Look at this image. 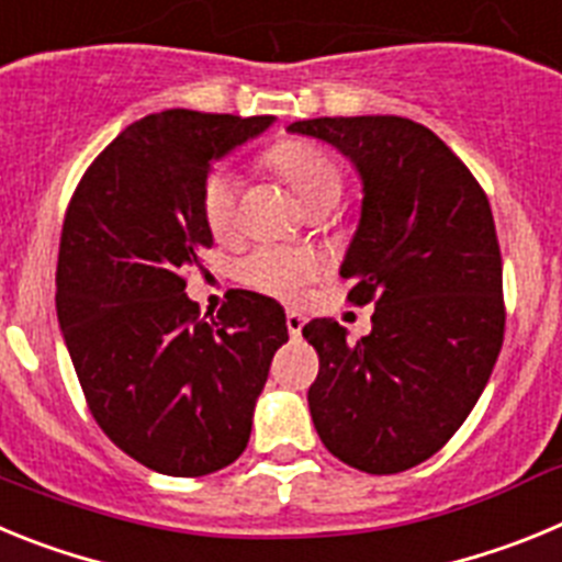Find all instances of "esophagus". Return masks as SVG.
<instances>
[{
  "label": "esophagus",
  "instance_id": "34e87169",
  "mask_svg": "<svg viewBox=\"0 0 562 562\" xmlns=\"http://www.w3.org/2000/svg\"><path fill=\"white\" fill-rule=\"evenodd\" d=\"M304 324H306V317L301 315V312H295V310L286 312V329H290L292 337H301V331H304Z\"/></svg>",
  "mask_w": 562,
  "mask_h": 562
}]
</instances>
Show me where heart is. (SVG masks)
Instances as JSON below:
<instances>
[{
    "label": "heart",
    "instance_id": "b5f03b06",
    "mask_svg": "<svg viewBox=\"0 0 562 562\" xmlns=\"http://www.w3.org/2000/svg\"><path fill=\"white\" fill-rule=\"evenodd\" d=\"M267 162L286 180L295 196L315 211L321 205H335L342 191V173L329 151L306 140H284L270 148ZM202 216L216 238L233 236L238 225L236 177L225 168H216L202 182ZM315 256L286 247H258L238 261V278L247 286L267 295L295 297L315 278Z\"/></svg>",
    "mask_w": 562,
    "mask_h": 562
}]
</instances>
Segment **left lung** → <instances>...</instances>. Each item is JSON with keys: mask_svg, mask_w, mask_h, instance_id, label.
<instances>
[{"mask_svg": "<svg viewBox=\"0 0 562 562\" xmlns=\"http://www.w3.org/2000/svg\"><path fill=\"white\" fill-rule=\"evenodd\" d=\"M290 132L329 143L360 173V225L340 276L351 304H374L357 342L331 317L304 326L321 357L306 394L312 422L355 470L402 473L448 445L498 360L504 270L490 200L408 117H315Z\"/></svg>", "mask_w": 562, "mask_h": 562, "instance_id": "1", "label": "left lung"}]
</instances>
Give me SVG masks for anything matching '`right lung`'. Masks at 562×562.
I'll return each instance as SVG.
<instances>
[{"mask_svg": "<svg viewBox=\"0 0 562 562\" xmlns=\"http://www.w3.org/2000/svg\"><path fill=\"white\" fill-rule=\"evenodd\" d=\"M272 121L148 114L69 200L56 270L64 342L103 434L154 473L196 479L245 453L272 355L290 340L272 297L233 290L205 321L186 295V272L213 245L202 182Z\"/></svg>", "mask_w": 562, "mask_h": 562, "instance_id": "add662e5", "label": "right lung"}]
</instances>
